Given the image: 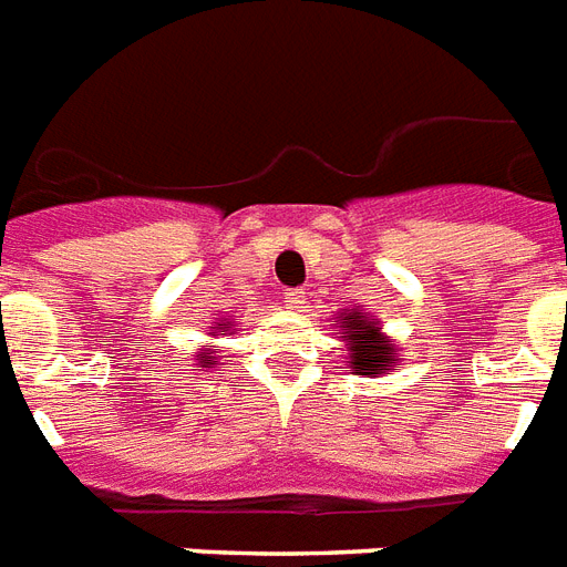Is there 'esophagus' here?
Here are the masks:
<instances>
[{"label": "esophagus", "mask_w": 567, "mask_h": 567, "mask_svg": "<svg viewBox=\"0 0 567 567\" xmlns=\"http://www.w3.org/2000/svg\"><path fill=\"white\" fill-rule=\"evenodd\" d=\"M308 293L302 288H291V291H285V306L291 308V311H302L306 308Z\"/></svg>", "instance_id": "34e87169"}]
</instances>
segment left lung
Listing matches in <instances>:
<instances>
[{
    "label": "left lung",
    "mask_w": 567,
    "mask_h": 567,
    "mask_svg": "<svg viewBox=\"0 0 567 567\" xmlns=\"http://www.w3.org/2000/svg\"><path fill=\"white\" fill-rule=\"evenodd\" d=\"M340 334L347 340L349 367L355 370V375H367V379H379L381 372L393 370L399 363L393 340L384 338L375 320L363 317L361 311H349L347 317H340Z\"/></svg>",
    "instance_id": "8db88e82"
}]
</instances>
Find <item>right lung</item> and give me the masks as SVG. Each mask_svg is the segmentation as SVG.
Segmentation results:
<instances>
[{
    "label": "right lung",
    "instance_id": "obj_1",
    "mask_svg": "<svg viewBox=\"0 0 567 567\" xmlns=\"http://www.w3.org/2000/svg\"><path fill=\"white\" fill-rule=\"evenodd\" d=\"M229 329H233V326H229V323H215V326H212V334H215V331H229ZM195 361L200 363V367H212V363H215V355H212L209 349H204V352H200V355H197Z\"/></svg>",
    "mask_w": 567,
    "mask_h": 567
}]
</instances>
